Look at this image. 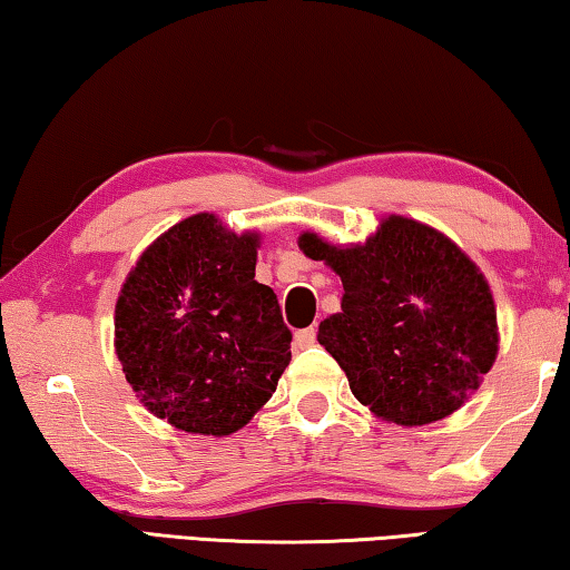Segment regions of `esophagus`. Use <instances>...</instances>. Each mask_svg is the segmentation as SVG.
<instances>
[{"instance_id":"obj_1","label":"esophagus","mask_w":570,"mask_h":570,"mask_svg":"<svg viewBox=\"0 0 570 570\" xmlns=\"http://www.w3.org/2000/svg\"><path fill=\"white\" fill-rule=\"evenodd\" d=\"M316 342V326H308V330H298L294 334V344L298 350H306V346H312Z\"/></svg>"}]
</instances>
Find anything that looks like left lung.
Wrapping results in <instances>:
<instances>
[{
  "mask_svg": "<svg viewBox=\"0 0 570 570\" xmlns=\"http://www.w3.org/2000/svg\"><path fill=\"white\" fill-rule=\"evenodd\" d=\"M298 248L342 278V312L316 340L364 407L417 428L460 410L498 356L493 292L465 250L420 220L390 216L364 244L314 230Z\"/></svg>",
  "mask_w": 570,
  "mask_h": 570,
  "instance_id": "1",
  "label": "left lung"
}]
</instances>
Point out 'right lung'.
Instances as JSON below:
<instances>
[{
  "mask_svg": "<svg viewBox=\"0 0 570 570\" xmlns=\"http://www.w3.org/2000/svg\"><path fill=\"white\" fill-rule=\"evenodd\" d=\"M258 234L196 214L142 250L115 304L125 380L160 420L193 435L244 428L276 392L292 332L256 282Z\"/></svg>",
  "mask_w": 570,
  "mask_h": 570,
  "instance_id": "right-lung-1",
  "label": "right lung"
}]
</instances>
